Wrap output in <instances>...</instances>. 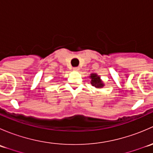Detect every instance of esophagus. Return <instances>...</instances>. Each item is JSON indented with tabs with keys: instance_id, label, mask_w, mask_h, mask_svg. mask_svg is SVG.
<instances>
[{
	"instance_id": "esophagus-1",
	"label": "esophagus",
	"mask_w": 153,
	"mask_h": 153,
	"mask_svg": "<svg viewBox=\"0 0 153 153\" xmlns=\"http://www.w3.org/2000/svg\"><path fill=\"white\" fill-rule=\"evenodd\" d=\"M79 69H80L79 67H74L73 68L74 71H79Z\"/></svg>"
}]
</instances>
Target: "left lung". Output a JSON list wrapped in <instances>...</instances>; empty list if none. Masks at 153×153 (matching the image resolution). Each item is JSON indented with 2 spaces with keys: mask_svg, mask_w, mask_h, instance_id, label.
Instances as JSON below:
<instances>
[{
  "mask_svg": "<svg viewBox=\"0 0 153 153\" xmlns=\"http://www.w3.org/2000/svg\"><path fill=\"white\" fill-rule=\"evenodd\" d=\"M89 78L91 79V84L92 86H95V88L98 89H101L104 86V83L102 80L101 79V77L96 73H91Z\"/></svg>",
  "mask_w": 153,
  "mask_h": 153,
  "instance_id": "1",
  "label": "left lung"
}]
</instances>
